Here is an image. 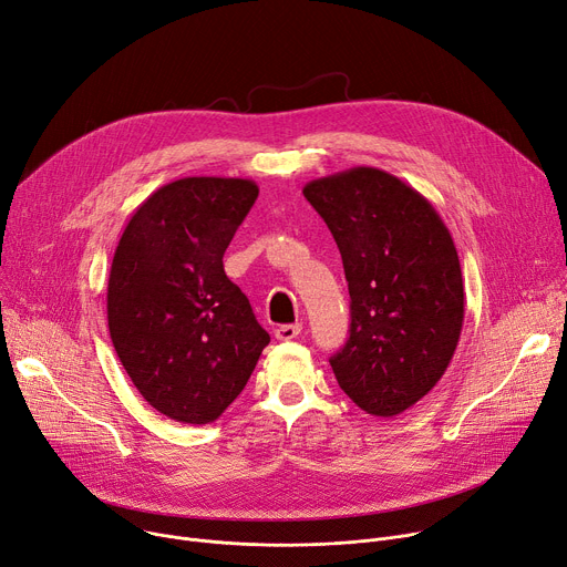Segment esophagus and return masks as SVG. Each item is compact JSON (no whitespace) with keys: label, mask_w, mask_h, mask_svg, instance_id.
I'll return each mask as SVG.
<instances>
[{"label":"esophagus","mask_w":567,"mask_h":567,"mask_svg":"<svg viewBox=\"0 0 567 567\" xmlns=\"http://www.w3.org/2000/svg\"><path fill=\"white\" fill-rule=\"evenodd\" d=\"M300 323H287V326H278L276 328V339H280V342H291V339H296L300 334Z\"/></svg>","instance_id":"1"}]
</instances>
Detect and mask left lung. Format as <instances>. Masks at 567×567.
I'll use <instances>...</instances> for the list:
<instances>
[{"label":"left lung","mask_w":567,"mask_h":567,"mask_svg":"<svg viewBox=\"0 0 567 567\" xmlns=\"http://www.w3.org/2000/svg\"><path fill=\"white\" fill-rule=\"evenodd\" d=\"M326 220L351 293V330L330 358L347 396L394 417L444 375L465 319L461 259L435 207L399 177L358 166L303 186Z\"/></svg>","instance_id":"obj_1"}]
</instances>
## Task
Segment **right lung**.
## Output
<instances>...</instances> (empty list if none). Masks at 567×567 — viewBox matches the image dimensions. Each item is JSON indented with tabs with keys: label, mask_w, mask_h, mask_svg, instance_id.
I'll use <instances>...</instances> for the list:
<instances>
[{
	"label": "right lung",
	"mask_w": 567,
	"mask_h": 567,
	"mask_svg": "<svg viewBox=\"0 0 567 567\" xmlns=\"http://www.w3.org/2000/svg\"><path fill=\"white\" fill-rule=\"evenodd\" d=\"M259 188L241 177H182L132 214L113 252L106 319L141 396L168 420L212 424L271 342L223 255Z\"/></svg>",
	"instance_id": "obj_1"
}]
</instances>
